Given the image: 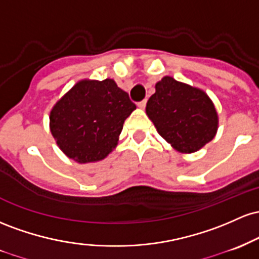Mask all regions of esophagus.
Returning <instances> with one entry per match:
<instances>
[{"label": "esophagus", "instance_id": "esophagus-1", "mask_svg": "<svg viewBox=\"0 0 259 259\" xmlns=\"http://www.w3.org/2000/svg\"><path fill=\"white\" fill-rule=\"evenodd\" d=\"M145 105H147V99H144V100L139 101V103H138V106L141 107V109H144Z\"/></svg>", "mask_w": 259, "mask_h": 259}]
</instances>
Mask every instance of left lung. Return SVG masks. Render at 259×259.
<instances>
[{
  "mask_svg": "<svg viewBox=\"0 0 259 259\" xmlns=\"http://www.w3.org/2000/svg\"><path fill=\"white\" fill-rule=\"evenodd\" d=\"M145 111L159 135L180 152H196L217 133L218 115L208 95L172 77L156 83Z\"/></svg>",
  "mask_w": 259,
  "mask_h": 259,
  "instance_id": "obj_1",
  "label": "left lung"
}]
</instances>
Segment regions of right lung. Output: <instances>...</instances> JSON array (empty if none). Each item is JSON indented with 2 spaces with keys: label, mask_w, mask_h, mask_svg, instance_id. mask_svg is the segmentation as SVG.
Listing matches in <instances>:
<instances>
[{
  "label": "right lung",
  "mask_w": 259,
  "mask_h": 259,
  "mask_svg": "<svg viewBox=\"0 0 259 259\" xmlns=\"http://www.w3.org/2000/svg\"><path fill=\"white\" fill-rule=\"evenodd\" d=\"M135 109L112 79L82 80L52 109L51 133L68 158L83 164L101 160L116 147L123 122Z\"/></svg>",
  "instance_id": "1"
}]
</instances>
